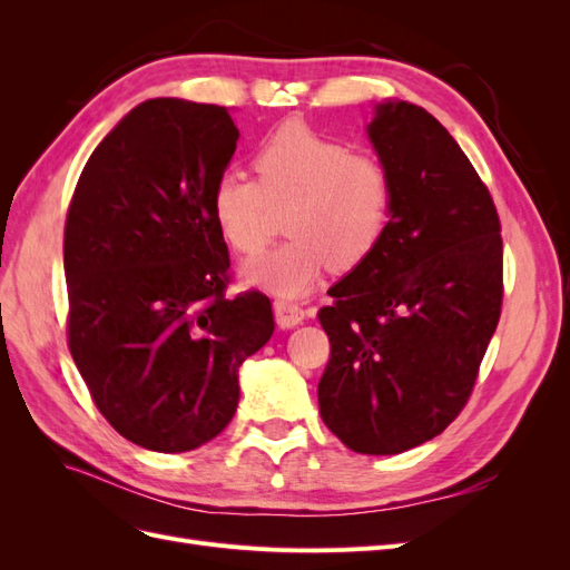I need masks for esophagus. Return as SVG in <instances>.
Returning <instances> with one entry per match:
<instances>
[{
    "label": "esophagus",
    "instance_id": "34e87169",
    "mask_svg": "<svg viewBox=\"0 0 570 570\" xmlns=\"http://www.w3.org/2000/svg\"><path fill=\"white\" fill-rule=\"evenodd\" d=\"M273 312H275V323L281 327H295L306 318V312L299 304H292L285 299H275Z\"/></svg>",
    "mask_w": 570,
    "mask_h": 570
}]
</instances>
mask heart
Wrapping results in <instances>:
<instances>
[{"label":"heart","mask_w":570,"mask_h":570,"mask_svg":"<svg viewBox=\"0 0 570 570\" xmlns=\"http://www.w3.org/2000/svg\"><path fill=\"white\" fill-rule=\"evenodd\" d=\"M256 183L226 170L212 189V216L230 249L245 256L268 243L271 212H283L285 245L252 258L247 285L304 297L331 266L352 271L383 243L394 183L373 154L350 151L304 120H285L254 151Z\"/></svg>","instance_id":"heart-1"}]
</instances>
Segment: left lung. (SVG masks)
<instances>
[{"mask_svg": "<svg viewBox=\"0 0 570 570\" xmlns=\"http://www.w3.org/2000/svg\"><path fill=\"white\" fill-rule=\"evenodd\" d=\"M368 140L394 183L383 243L331 287L323 423L358 454L440 435L473 392L502 314V235L490 189L435 116L375 105Z\"/></svg>", "mask_w": 570, "mask_h": 570, "instance_id": "obj_1", "label": "left lung"}]
</instances>
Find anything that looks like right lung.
Instances as JSON below:
<instances>
[{"label":"right lung","instance_id":"1","mask_svg":"<svg viewBox=\"0 0 570 570\" xmlns=\"http://www.w3.org/2000/svg\"><path fill=\"white\" fill-rule=\"evenodd\" d=\"M237 137L226 107L147 99L92 151L68 206V350L101 416L151 452L214 440L239 366L275 331L262 292L226 297L212 189Z\"/></svg>","mask_w":570,"mask_h":570}]
</instances>
